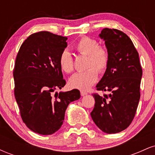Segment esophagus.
Returning <instances> with one entry per match:
<instances>
[{
    "mask_svg": "<svg viewBox=\"0 0 155 155\" xmlns=\"http://www.w3.org/2000/svg\"><path fill=\"white\" fill-rule=\"evenodd\" d=\"M80 93H81V96H84V95H87V92L84 91V90H81V91H80Z\"/></svg>",
    "mask_w": 155,
    "mask_h": 155,
    "instance_id": "esophagus-1",
    "label": "esophagus"
}]
</instances>
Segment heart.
I'll return each mask as SVG.
<instances>
[{
  "mask_svg": "<svg viewBox=\"0 0 155 155\" xmlns=\"http://www.w3.org/2000/svg\"><path fill=\"white\" fill-rule=\"evenodd\" d=\"M76 51L79 54L87 56L86 71L78 72L69 79V85L72 88L87 90L97 81L98 73L104 74L108 70L110 54L107 48L100 45L96 39L83 36L75 44ZM60 69L65 74H71L74 70V60L68 51L63 50L59 58Z\"/></svg>",
  "mask_w": 155,
  "mask_h": 155,
  "instance_id": "obj_1",
  "label": "heart"
}]
</instances>
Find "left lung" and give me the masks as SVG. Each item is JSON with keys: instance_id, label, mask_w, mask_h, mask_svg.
Segmentation results:
<instances>
[{"instance_id": "8db88e82", "label": "left lung", "mask_w": 155, "mask_h": 155, "mask_svg": "<svg viewBox=\"0 0 155 155\" xmlns=\"http://www.w3.org/2000/svg\"><path fill=\"white\" fill-rule=\"evenodd\" d=\"M100 37L105 40L110 63L96 90L108 94H92L95 103L90 114L101 130L111 134L125 130L134 119L140 100L142 68L138 51L127 34L105 28Z\"/></svg>"}]
</instances>
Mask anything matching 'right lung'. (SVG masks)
<instances>
[{"instance_id":"add662e5","label":"right lung","mask_w":155,"mask_h":155,"mask_svg":"<svg viewBox=\"0 0 155 155\" xmlns=\"http://www.w3.org/2000/svg\"><path fill=\"white\" fill-rule=\"evenodd\" d=\"M67 37L41 31L21 45L13 71L15 96L27 127L41 135H51L63 123L65 110L80 97L79 90L55 92L65 84L59 65Z\"/></svg>"}]
</instances>
